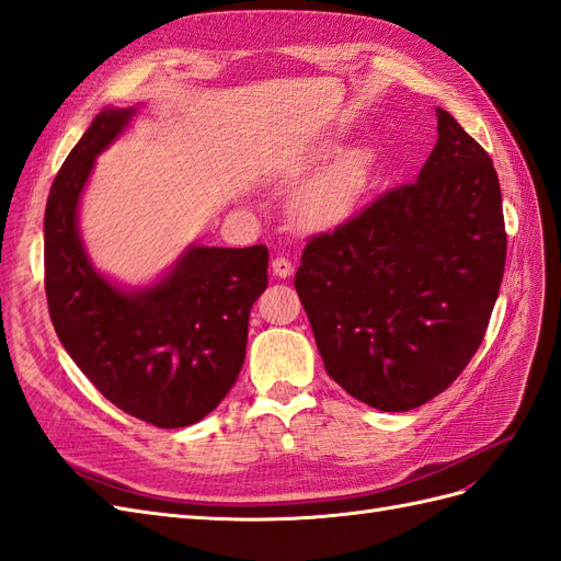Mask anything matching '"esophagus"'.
<instances>
[{
  "instance_id": "esophagus-1",
  "label": "esophagus",
  "mask_w": 561,
  "mask_h": 561,
  "mask_svg": "<svg viewBox=\"0 0 561 561\" xmlns=\"http://www.w3.org/2000/svg\"><path fill=\"white\" fill-rule=\"evenodd\" d=\"M270 267H272V275L279 277V279H286V277L294 275V263L289 259H284V255H277V259H272Z\"/></svg>"
}]
</instances>
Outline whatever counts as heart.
<instances>
[{
  "label": "heart",
  "mask_w": 561,
  "mask_h": 561,
  "mask_svg": "<svg viewBox=\"0 0 561 561\" xmlns=\"http://www.w3.org/2000/svg\"><path fill=\"white\" fill-rule=\"evenodd\" d=\"M310 167V154L300 157L291 171ZM369 185V159L364 152H347L339 162L314 175L294 197V216L308 228H327L343 220L364 197Z\"/></svg>",
  "instance_id": "heart-1"
}]
</instances>
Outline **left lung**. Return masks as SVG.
Segmentation results:
<instances>
[{"mask_svg":"<svg viewBox=\"0 0 561 561\" xmlns=\"http://www.w3.org/2000/svg\"><path fill=\"white\" fill-rule=\"evenodd\" d=\"M437 134L419 179L312 237L294 279L327 374L380 411L415 409L451 386L503 282L491 157L442 107Z\"/></svg>","mask_w":561,"mask_h":561,"instance_id":"left-lung-1","label":"left lung"}]
</instances>
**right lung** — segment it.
<instances>
[{"mask_svg":"<svg viewBox=\"0 0 561 561\" xmlns=\"http://www.w3.org/2000/svg\"><path fill=\"white\" fill-rule=\"evenodd\" d=\"M103 107L62 162L44 211V284L62 347L117 409L157 427L211 413L242 371L249 312L267 286V249L190 244L148 286H122L89 259L79 199L138 115Z\"/></svg>","mask_w":561,"mask_h":561,"instance_id":"1","label":"right lung"}]
</instances>
